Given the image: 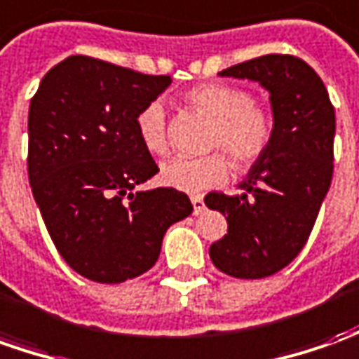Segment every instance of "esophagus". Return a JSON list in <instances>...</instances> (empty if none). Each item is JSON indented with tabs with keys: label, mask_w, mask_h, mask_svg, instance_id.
<instances>
[{
	"label": "esophagus",
	"mask_w": 359,
	"mask_h": 359,
	"mask_svg": "<svg viewBox=\"0 0 359 359\" xmlns=\"http://www.w3.org/2000/svg\"><path fill=\"white\" fill-rule=\"evenodd\" d=\"M190 202H192V206H194V216H198V214L204 212V200H202V196H192Z\"/></svg>",
	"instance_id": "obj_1"
}]
</instances>
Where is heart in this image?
Instances as JSON below:
<instances>
[{"label":"heart","instance_id":"b5f03b06","mask_svg":"<svg viewBox=\"0 0 359 359\" xmlns=\"http://www.w3.org/2000/svg\"><path fill=\"white\" fill-rule=\"evenodd\" d=\"M184 100L214 121L210 147L230 155L238 170L253 169L267 155L275 139V116L267 106L253 102L248 88L228 82H206L190 88ZM135 131L151 155L169 151L167 114L159 102H151L135 116ZM216 151L204 157H175L161 167V182L189 194L204 192L230 175V161Z\"/></svg>","mask_w":359,"mask_h":359}]
</instances>
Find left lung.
I'll return each instance as SVG.
<instances>
[{
	"mask_svg": "<svg viewBox=\"0 0 359 359\" xmlns=\"http://www.w3.org/2000/svg\"><path fill=\"white\" fill-rule=\"evenodd\" d=\"M220 76L248 78L269 92L275 139L240 182L241 194L204 196L228 220L210 259L236 279H263L287 267L313 231L332 180L336 116L320 76L292 55L251 58Z\"/></svg>",
	"mask_w": 359,
	"mask_h": 359,
	"instance_id": "obj_1",
	"label": "left lung"
}]
</instances>
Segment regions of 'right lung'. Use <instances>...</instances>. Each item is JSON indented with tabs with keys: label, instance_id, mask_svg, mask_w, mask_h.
<instances>
[{
	"label": "right lung",
	"instance_id": "obj_1",
	"mask_svg": "<svg viewBox=\"0 0 359 359\" xmlns=\"http://www.w3.org/2000/svg\"><path fill=\"white\" fill-rule=\"evenodd\" d=\"M169 84L170 76L74 55L46 72L31 100V190L58 253L90 281L149 271L165 231L192 214L184 192L137 190L159 167L135 116Z\"/></svg>",
	"mask_w": 359,
	"mask_h": 359
}]
</instances>
